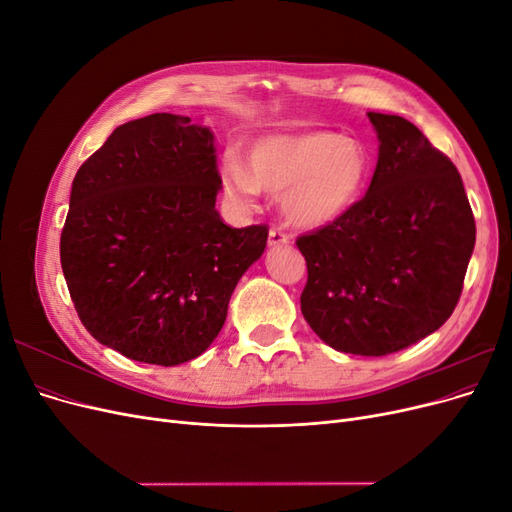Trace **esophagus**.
I'll return each mask as SVG.
<instances>
[{
    "instance_id": "34e87169",
    "label": "esophagus",
    "mask_w": 512,
    "mask_h": 512,
    "mask_svg": "<svg viewBox=\"0 0 512 512\" xmlns=\"http://www.w3.org/2000/svg\"><path fill=\"white\" fill-rule=\"evenodd\" d=\"M290 243V235H286V232L282 228H271L269 230V245L271 247H277V245H288Z\"/></svg>"
}]
</instances>
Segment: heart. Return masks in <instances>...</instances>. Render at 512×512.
<instances>
[{"mask_svg": "<svg viewBox=\"0 0 512 512\" xmlns=\"http://www.w3.org/2000/svg\"><path fill=\"white\" fill-rule=\"evenodd\" d=\"M245 164L222 162V185L230 198L250 200L258 188L282 194L288 220L318 228L337 222L359 203L369 177V158L356 138L324 130L280 132L252 138Z\"/></svg>", "mask_w": 512, "mask_h": 512, "instance_id": "1", "label": "heart"}]
</instances>
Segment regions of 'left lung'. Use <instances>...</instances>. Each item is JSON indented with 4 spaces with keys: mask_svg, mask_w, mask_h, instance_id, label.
Masks as SVG:
<instances>
[{
    "mask_svg": "<svg viewBox=\"0 0 512 512\" xmlns=\"http://www.w3.org/2000/svg\"><path fill=\"white\" fill-rule=\"evenodd\" d=\"M380 138L367 194L297 237L307 262L301 312L339 352L384 356L451 318L476 241L459 170L414 123L367 113Z\"/></svg>",
    "mask_w": 512,
    "mask_h": 512,
    "instance_id": "left-lung-1",
    "label": "left lung"
}]
</instances>
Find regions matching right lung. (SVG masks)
<instances>
[{"label": "right lung", "instance_id": "obj_1", "mask_svg": "<svg viewBox=\"0 0 512 512\" xmlns=\"http://www.w3.org/2000/svg\"><path fill=\"white\" fill-rule=\"evenodd\" d=\"M213 134L190 117L123 123L72 181L59 256L83 327L132 361L179 365L224 327L230 294L269 226L215 211Z\"/></svg>", "mask_w": 512, "mask_h": 512}]
</instances>
